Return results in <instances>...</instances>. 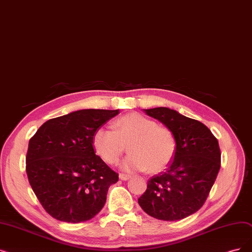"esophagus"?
Wrapping results in <instances>:
<instances>
[{
	"label": "esophagus",
	"mask_w": 252,
	"mask_h": 252,
	"mask_svg": "<svg viewBox=\"0 0 252 252\" xmlns=\"http://www.w3.org/2000/svg\"><path fill=\"white\" fill-rule=\"evenodd\" d=\"M130 178V175H127V174H123V173H120L119 174V179L120 180H128Z\"/></svg>",
	"instance_id": "obj_1"
}]
</instances>
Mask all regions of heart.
<instances>
[{"label": "heart", "mask_w": 252, "mask_h": 252, "mask_svg": "<svg viewBox=\"0 0 252 252\" xmlns=\"http://www.w3.org/2000/svg\"><path fill=\"white\" fill-rule=\"evenodd\" d=\"M113 129L95 130L94 147L107 163L114 165L126 150L130 155L123 161L126 171L156 174L166 169L176 152V138L172 130L140 113H128L116 119Z\"/></svg>", "instance_id": "heart-1"}]
</instances>
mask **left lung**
I'll list each match as a JSON object with an SVG mask.
<instances>
[{
    "instance_id": "left-lung-1",
    "label": "left lung",
    "mask_w": 252,
    "mask_h": 252,
    "mask_svg": "<svg viewBox=\"0 0 252 252\" xmlns=\"http://www.w3.org/2000/svg\"><path fill=\"white\" fill-rule=\"evenodd\" d=\"M169 127L176 138V152L166 172L151 177L138 203L160 220H183L204 205L220 169L218 141L204 124L166 107L144 109Z\"/></svg>"
}]
</instances>
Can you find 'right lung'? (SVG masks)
Here are the masks:
<instances>
[{"label":"right lung","mask_w":252,"mask_h":252,"mask_svg":"<svg viewBox=\"0 0 252 252\" xmlns=\"http://www.w3.org/2000/svg\"><path fill=\"white\" fill-rule=\"evenodd\" d=\"M119 110L83 109L47 120L30 139L29 182L45 211L58 220H92L104 207L118 174L95 156V130Z\"/></svg>","instance_id":"obj_1"}]
</instances>
